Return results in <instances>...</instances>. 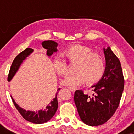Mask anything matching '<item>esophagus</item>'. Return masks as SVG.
<instances>
[{
	"mask_svg": "<svg viewBox=\"0 0 134 134\" xmlns=\"http://www.w3.org/2000/svg\"><path fill=\"white\" fill-rule=\"evenodd\" d=\"M69 89L70 90L72 93H74V92H75V91H76V89L74 88V87H69Z\"/></svg>",
	"mask_w": 134,
	"mask_h": 134,
	"instance_id": "1",
	"label": "esophagus"
}]
</instances>
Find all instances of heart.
Returning <instances> with one entry per match:
<instances>
[{
    "label": "heart",
    "mask_w": 134,
    "mask_h": 134,
    "mask_svg": "<svg viewBox=\"0 0 134 134\" xmlns=\"http://www.w3.org/2000/svg\"><path fill=\"white\" fill-rule=\"evenodd\" d=\"M69 61L76 62L74 73L67 75L62 80L65 86L75 87L82 84L84 81L94 83L99 81L105 71V62L100 53L93 52L91 48L81 44H75L65 50ZM53 68L60 76L65 74L67 65L62 55H57L53 60Z\"/></svg>",
    "instance_id": "obj_1"
}]
</instances>
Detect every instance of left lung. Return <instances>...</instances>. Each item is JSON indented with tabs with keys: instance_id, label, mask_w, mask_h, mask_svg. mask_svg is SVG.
<instances>
[{
	"instance_id": "left-lung-1",
	"label": "left lung",
	"mask_w": 134,
	"mask_h": 134,
	"mask_svg": "<svg viewBox=\"0 0 134 134\" xmlns=\"http://www.w3.org/2000/svg\"><path fill=\"white\" fill-rule=\"evenodd\" d=\"M105 71L101 79L91 86L93 96L76 90L74 102L84 124L90 126L102 125L113 116L118 108L124 88L121 64L110 47L103 48Z\"/></svg>"
}]
</instances>
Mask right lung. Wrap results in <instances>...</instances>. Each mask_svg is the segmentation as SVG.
<instances>
[{
    "label": "right lung",
    "mask_w": 134,
    "mask_h": 134,
    "mask_svg": "<svg viewBox=\"0 0 134 134\" xmlns=\"http://www.w3.org/2000/svg\"><path fill=\"white\" fill-rule=\"evenodd\" d=\"M42 46L44 49L47 50V55L48 56L50 57L54 52L57 51L58 44L54 41L52 40H47L42 42ZM34 51L33 49L31 48H27L24 51L21 52L13 60L11 67L9 70L7 81H10L13 79V77L15 76L16 72H18V69H19L21 64H22L23 61L30 55L31 53ZM60 88H58L57 91V93L55 94V98H53V100L50 101V103L46 106L44 109L39 110V111H26L25 109H23L20 107L18 104L14 100L13 97L11 96L12 100L13 103L16 107V109L19 112L20 114L26 120L30 121V122L36 124H41L47 122L50 120L51 118L54 116L56 113L57 110L58 108V100H57V94Z\"/></svg>",
    "instance_id": "right-lung-1"
}]
</instances>
